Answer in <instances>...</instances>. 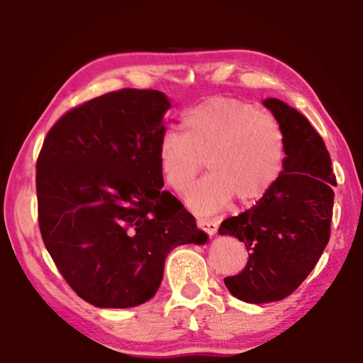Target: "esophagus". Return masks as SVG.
<instances>
[{
	"mask_svg": "<svg viewBox=\"0 0 363 363\" xmlns=\"http://www.w3.org/2000/svg\"><path fill=\"white\" fill-rule=\"evenodd\" d=\"M196 223H198V228L203 230L204 233L211 234V236H214V234L217 233L218 225H217L216 220H211V218H203V217H200V218L196 220Z\"/></svg>",
	"mask_w": 363,
	"mask_h": 363,
	"instance_id": "obj_1",
	"label": "esophagus"
}]
</instances>
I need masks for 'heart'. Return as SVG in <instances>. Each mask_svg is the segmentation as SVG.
<instances>
[{"label":"heart","mask_w":363,"mask_h":363,"mask_svg":"<svg viewBox=\"0 0 363 363\" xmlns=\"http://www.w3.org/2000/svg\"><path fill=\"white\" fill-rule=\"evenodd\" d=\"M181 135L160 138L157 160L163 182L182 194L206 160L209 174L195 182L186 204L212 214L234 196L255 203L266 196L285 168L286 143L279 121L238 99L212 97L181 116Z\"/></svg>","instance_id":"heart-1"}]
</instances>
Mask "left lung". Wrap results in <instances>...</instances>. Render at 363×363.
Instances as JSON below:
<instances>
[{
    "label": "left lung",
    "mask_w": 363,
    "mask_h": 363,
    "mask_svg": "<svg viewBox=\"0 0 363 363\" xmlns=\"http://www.w3.org/2000/svg\"><path fill=\"white\" fill-rule=\"evenodd\" d=\"M262 104L285 133V168L266 196L218 228L245 244L247 266L225 285L248 303L285 299L313 271L330 238L337 186L328 147L308 119L279 99Z\"/></svg>",
    "instance_id": "obj_1"
}]
</instances>
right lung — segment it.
<instances>
[{"instance_id": "obj_1", "label": "right lung", "mask_w": 363, "mask_h": 363, "mask_svg": "<svg viewBox=\"0 0 363 363\" xmlns=\"http://www.w3.org/2000/svg\"><path fill=\"white\" fill-rule=\"evenodd\" d=\"M168 108L160 91H113L67 111L42 145V239L69 286L96 307L145 303L157 293L169 250L208 240L162 190L157 151Z\"/></svg>"}]
</instances>
